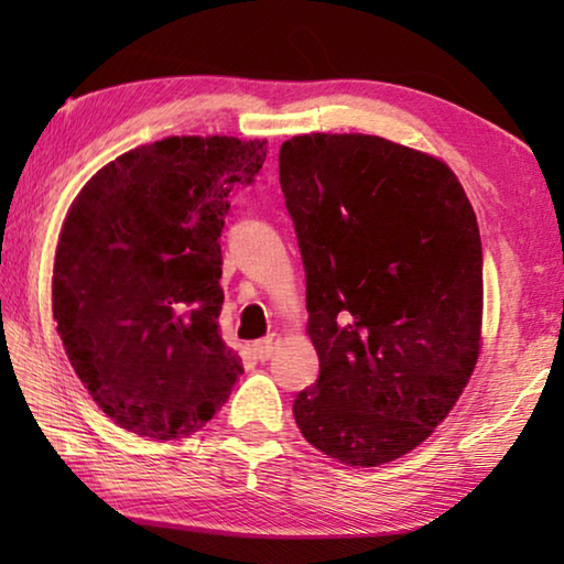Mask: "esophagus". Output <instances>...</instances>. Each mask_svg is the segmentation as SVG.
<instances>
[{
	"label": "esophagus",
	"mask_w": 564,
	"mask_h": 564,
	"mask_svg": "<svg viewBox=\"0 0 564 564\" xmlns=\"http://www.w3.org/2000/svg\"><path fill=\"white\" fill-rule=\"evenodd\" d=\"M275 346H279V336H275V333H271V336H265V338L253 343V356L259 358V360H269L273 356Z\"/></svg>",
	"instance_id": "obj_1"
}]
</instances>
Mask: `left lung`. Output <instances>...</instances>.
I'll list each match as a JSON object with an SVG mask.
<instances>
[{"label":"left lung","instance_id":"obj_1","mask_svg":"<svg viewBox=\"0 0 564 564\" xmlns=\"http://www.w3.org/2000/svg\"><path fill=\"white\" fill-rule=\"evenodd\" d=\"M321 373L293 400L305 441L346 465L413 451L473 376L482 243L443 161L368 133H303L279 154Z\"/></svg>","mask_w":564,"mask_h":564}]
</instances>
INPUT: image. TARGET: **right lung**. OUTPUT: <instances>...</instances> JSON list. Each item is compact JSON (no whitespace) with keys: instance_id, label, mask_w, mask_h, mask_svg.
I'll use <instances>...</instances> for the list:
<instances>
[{"instance_id":"obj_1","label":"right lung","mask_w":564,"mask_h":564,"mask_svg":"<svg viewBox=\"0 0 564 564\" xmlns=\"http://www.w3.org/2000/svg\"><path fill=\"white\" fill-rule=\"evenodd\" d=\"M265 141L169 137L91 176L66 214L52 308L66 356L119 427L178 441L216 415L241 358L218 326L228 196Z\"/></svg>"}]
</instances>
